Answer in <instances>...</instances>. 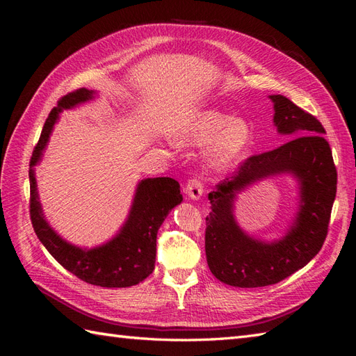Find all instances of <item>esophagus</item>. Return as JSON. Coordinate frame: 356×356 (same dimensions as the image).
Segmentation results:
<instances>
[{"label": "esophagus", "mask_w": 356, "mask_h": 356, "mask_svg": "<svg viewBox=\"0 0 356 356\" xmlns=\"http://www.w3.org/2000/svg\"><path fill=\"white\" fill-rule=\"evenodd\" d=\"M186 193L193 200H197L203 193V182L197 177L188 179L187 186H186Z\"/></svg>", "instance_id": "esophagus-1"}]
</instances>
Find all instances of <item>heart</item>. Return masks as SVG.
<instances>
[{
	"mask_svg": "<svg viewBox=\"0 0 356 356\" xmlns=\"http://www.w3.org/2000/svg\"><path fill=\"white\" fill-rule=\"evenodd\" d=\"M251 138V126L245 118L221 111L197 113L182 127L181 141L186 144L212 143L208 159L212 166H224L238 156Z\"/></svg>",
	"mask_w": 356,
	"mask_h": 356,
	"instance_id": "obj_1",
	"label": "heart"
}]
</instances>
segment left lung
<instances>
[{"label":"left lung","mask_w":356,"mask_h":356,"mask_svg":"<svg viewBox=\"0 0 356 356\" xmlns=\"http://www.w3.org/2000/svg\"><path fill=\"white\" fill-rule=\"evenodd\" d=\"M273 122L288 141L270 152L245 159L232 178L209 193L204 251L212 275L221 282L257 288L284 281L314 258L325 242L337 191V170L325 129L315 115L282 95H272ZM291 171L300 181L302 200L296 222L275 244L246 236L232 217L236 191L266 176Z\"/></svg>","instance_id":"1"}]
</instances>
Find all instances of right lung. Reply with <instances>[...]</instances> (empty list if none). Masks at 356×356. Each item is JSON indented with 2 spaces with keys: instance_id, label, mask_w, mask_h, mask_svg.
<instances>
[{
  "instance_id": "1",
  "label": "right lung",
  "mask_w": 356,
  "mask_h": 356,
  "mask_svg": "<svg viewBox=\"0 0 356 356\" xmlns=\"http://www.w3.org/2000/svg\"><path fill=\"white\" fill-rule=\"evenodd\" d=\"M92 95L93 92L84 88L70 92L62 96L58 106L50 111L29 161V215L38 239L63 268L92 285L126 288L143 282L153 273L157 232L169 211L181 203L182 195L178 181L174 178L161 177L141 181L131 215L120 234L106 245L90 251L67 243L49 227L38 202L34 166L47 143L58 114L63 108H71L90 99Z\"/></svg>"
}]
</instances>
